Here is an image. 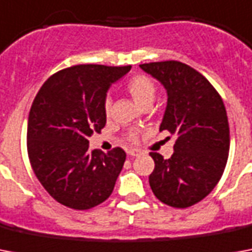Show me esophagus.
I'll return each instance as SVG.
<instances>
[{
  "label": "esophagus",
  "instance_id": "obj_1",
  "mask_svg": "<svg viewBox=\"0 0 252 252\" xmlns=\"http://www.w3.org/2000/svg\"><path fill=\"white\" fill-rule=\"evenodd\" d=\"M128 154H129L130 157H140V156H141V152L138 149H130L128 150Z\"/></svg>",
  "mask_w": 252,
  "mask_h": 252
}]
</instances>
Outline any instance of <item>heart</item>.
Wrapping results in <instances>:
<instances>
[{
	"instance_id": "b5f03b06",
	"label": "heart",
	"mask_w": 252,
	"mask_h": 252,
	"mask_svg": "<svg viewBox=\"0 0 252 252\" xmlns=\"http://www.w3.org/2000/svg\"><path fill=\"white\" fill-rule=\"evenodd\" d=\"M126 91L133 98V100L138 106L144 107L145 104L153 102L154 95H156V85L149 77L146 76H134L126 82ZM104 110L106 114L110 112V100H106L104 103ZM128 140L134 142L137 140V134L134 132H130L128 134Z\"/></svg>"
}]
</instances>
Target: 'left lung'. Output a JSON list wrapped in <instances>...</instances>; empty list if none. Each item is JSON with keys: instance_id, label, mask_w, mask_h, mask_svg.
Masks as SVG:
<instances>
[{"instance_id": "obj_1", "label": "left lung", "mask_w": 252, "mask_h": 252, "mask_svg": "<svg viewBox=\"0 0 252 252\" xmlns=\"http://www.w3.org/2000/svg\"><path fill=\"white\" fill-rule=\"evenodd\" d=\"M140 68L166 89L159 130L176 136L168 159L150 153L156 163L150 188L170 207H191L211 193L226 166L230 134L222 99L203 74L183 63L161 61Z\"/></svg>"}]
</instances>
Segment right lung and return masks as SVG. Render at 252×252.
Returning <instances> with one entry per match:
<instances>
[{
    "mask_svg": "<svg viewBox=\"0 0 252 252\" xmlns=\"http://www.w3.org/2000/svg\"><path fill=\"white\" fill-rule=\"evenodd\" d=\"M128 66L74 65L55 73L33 99L27 152L45 191L65 207L85 211L110 197L126 152L90 150L91 134L106 126L107 91Z\"/></svg>",
    "mask_w": 252,
    "mask_h": 252,
    "instance_id": "right-lung-1",
    "label": "right lung"
}]
</instances>
